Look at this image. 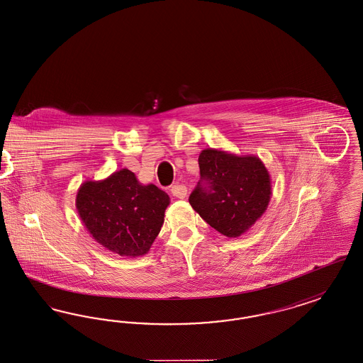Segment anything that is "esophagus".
<instances>
[{
    "instance_id": "34e87169",
    "label": "esophagus",
    "mask_w": 363,
    "mask_h": 363,
    "mask_svg": "<svg viewBox=\"0 0 363 363\" xmlns=\"http://www.w3.org/2000/svg\"><path fill=\"white\" fill-rule=\"evenodd\" d=\"M170 191H172V194L174 197L179 199V200H184L186 197V194H188V189H186L185 185H173L172 189H170Z\"/></svg>"
}]
</instances>
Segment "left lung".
<instances>
[{
    "label": "left lung",
    "mask_w": 363,
    "mask_h": 363,
    "mask_svg": "<svg viewBox=\"0 0 363 363\" xmlns=\"http://www.w3.org/2000/svg\"><path fill=\"white\" fill-rule=\"evenodd\" d=\"M201 181L189 197L202 220L226 238L250 230L272 196L271 175L256 155L205 149L199 157Z\"/></svg>",
    "instance_id": "1"
}]
</instances>
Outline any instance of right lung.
<instances>
[{"label": "right lung", "instance_id": "add662e5", "mask_svg": "<svg viewBox=\"0 0 363 363\" xmlns=\"http://www.w3.org/2000/svg\"><path fill=\"white\" fill-rule=\"evenodd\" d=\"M169 196L143 185L128 169L100 181H86L76 194V211L100 245L125 257L150 250L164 221Z\"/></svg>", "mask_w": 363, "mask_h": 363}]
</instances>
